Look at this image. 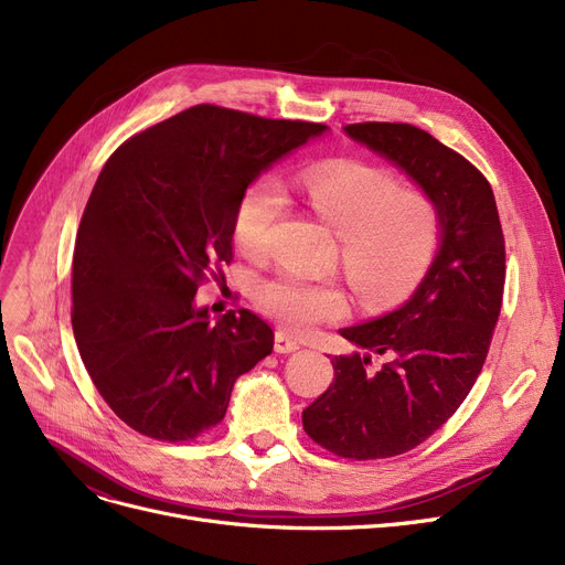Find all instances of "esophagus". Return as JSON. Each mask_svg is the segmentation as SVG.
Listing matches in <instances>:
<instances>
[{
    "mask_svg": "<svg viewBox=\"0 0 565 565\" xmlns=\"http://www.w3.org/2000/svg\"><path fill=\"white\" fill-rule=\"evenodd\" d=\"M300 345L302 343L295 337H290L288 332H284V330L275 332V350L277 352H295V350H300Z\"/></svg>",
    "mask_w": 565,
    "mask_h": 565,
    "instance_id": "1",
    "label": "esophagus"
}]
</instances>
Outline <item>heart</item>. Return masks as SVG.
<instances>
[{"label": "heart", "mask_w": 565, "mask_h": 565, "mask_svg": "<svg viewBox=\"0 0 565 565\" xmlns=\"http://www.w3.org/2000/svg\"><path fill=\"white\" fill-rule=\"evenodd\" d=\"M300 190L320 220L339 237L343 273L369 307L396 305L419 288L441 245L439 203L424 190L364 160H324L298 173ZM286 194L270 175L254 181L235 211V243L249 258L273 249ZM256 302L284 328L307 332L345 311V292L334 279L281 273L256 288Z\"/></svg>", "instance_id": "heart-1"}]
</instances>
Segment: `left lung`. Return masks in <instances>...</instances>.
<instances>
[{"mask_svg": "<svg viewBox=\"0 0 565 565\" xmlns=\"http://www.w3.org/2000/svg\"><path fill=\"white\" fill-rule=\"evenodd\" d=\"M345 132L405 169L441 211V245L426 279L396 311L339 330L362 352L332 358L334 380L305 412L307 435L350 460L426 441L471 392L507 281V245L488 178L409 124H350ZM373 353L385 358L372 369Z\"/></svg>", "mask_w": 565, "mask_h": 565, "instance_id": "1", "label": "left lung"}]
</instances>
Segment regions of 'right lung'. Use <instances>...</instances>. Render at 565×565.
<instances>
[{
	"label": "right lung",
	"mask_w": 565,
	"mask_h": 565,
	"mask_svg": "<svg viewBox=\"0 0 565 565\" xmlns=\"http://www.w3.org/2000/svg\"><path fill=\"white\" fill-rule=\"evenodd\" d=\"M322 124L194 105L116 148L79 222L73 334L118 419L160 441H188L226 414L233 382L273 352L256 313L215 324L194 295L224 279L235 211L256 175Z\"/></svg>",
	"instance_id": "1"
}]
</instances>
